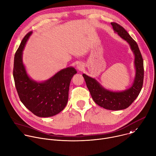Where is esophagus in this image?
Wrapping results in <instances>:
<instances>
[{
	"label": "esophagus",
	"mask_w": 156,
	"mask_h": 156,
	"mask_svg": "<svg viewBox=\"0 0 156 156\" xmlns=\"http://www.w3.org/2000/svg\"><path fill=\"white\" fill-rule=\"evenodd\" d=\"M76 67H77V69H78L79 70H82L83 69V68H84V66H83L82 64L79 63V64H77Z\"/></svg>",
	"instance_id": "1"
}]
</instances>
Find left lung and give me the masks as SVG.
<instances>
[{
    "mask_svg": "<svg viewBox=\"0 0 156 156\" xmlns=\"http://www.w3.org/2000/svg\"><path fill=\"white\" fill-rule=\"evenodd\" d=\"M115 32L130 44L135 55L136 75L135 81L129 89L122 92H112L102 87L94 78L83 75L94 101L98 105L110 110H121L128 108L138 96L144 78L143 59L136 42L125 29L116 23H111Z\"/></svg>",
    "mask_w": 156,
    "mask_h": 156,
    "instance_id": "8db88e82",
    "label": "left lung"
}]
</instances>
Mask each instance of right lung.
<instances>
[{
	"instance_id": "1",
	"label": "right lung",
	"mask_w": 156,
	"mask_h": 156,
	"mask_svg": "<svg viewBox=\"0 0 156 156\" xmlns=\"http://www.w3.org/2000/svg\"><path fill=\"white\" fill-rule=\"evenodd\" d=\"M32 32L25 35L15 55L13 75L15 87L20 100L33 114L41 118L53 116L66 107L70 81L76 71L68 67L44 83L32 81L26 73L22 61L24 47Z\"/></svg>"
}]
</instances>
